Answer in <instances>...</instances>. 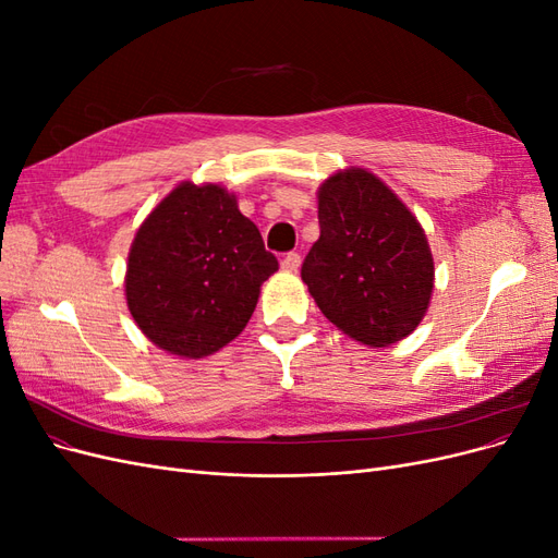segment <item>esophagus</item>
I'll return each instance as SVG.
<instances>
[{
	"instance_id": "34e87169",
	"label": "esophagus",
	"mask_w": 558,
	"mask_h": 558,
	"mask_svg": "<svg viewBox=\"0 0 558 558\" xmlns=\"http://www.w3.org/2000/svg\"><path fill=\"white\" fill-rule=\"evenodd\" d=\"M300 263H302V258H300V253H295V251L286 253V256L281 258V267L286 269V272H298Z\"/></svg>"
}]
</instances>
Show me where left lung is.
I'll use <instances>...</instances> for the list:
<instances>
[{"label": "left lung", "mask_w": 558, "mask_h": 558, "mask_svg": "<svg viewBox=\"0 0 558 558\" xmlns=\"http://www.w3.org/2000/svg\"><path fill=\"white\" fill-rule=\"evenodd\" d=\"M318 226L300 272L318 310L367 347L408 337L426 316L435 279L416 216L381 179L351 167L320 183Z\"/></svg>", "instance_id": "obj_1"}]
</instances>
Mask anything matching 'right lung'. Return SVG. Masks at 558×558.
<instances>
[{
  "label": "right lung",
  "mask_w": 558,
  "mask_h": 558,
  "mask_svg": "<svg viewBox=\"0 0 558 558\" xmlns=\"http://www.w3.org/2000/svg\"><path fill=\"white\" fill-rule=\"evenodd\" d=\"M277 269L238 197L216 183L183 181L134 234L128 310L156 347L205 359L246 328L263 281Z\"/></svg>",
  "instance_id": "add662e5"
}]
</instances>
